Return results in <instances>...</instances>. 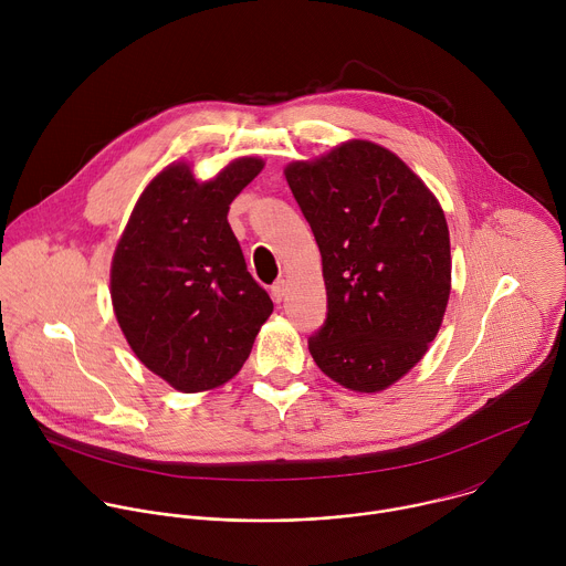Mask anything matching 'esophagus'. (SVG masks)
Here are the masks:
<instances>
[{
  "label": "esophagus",
  "instance_id": "34e87169",
  "mask_svg": "<svg viewBox=\"0 0 566 566\" xmlns=\"http://www.w3.org/2000/svg\"><path fill=\"white\" fill-rule=\"evenodd\" d=\"M284 295H286V282H284V280H277V282L271 286V297H273L275 302H282Z\"/></svg>",
  "mask_w": 566,
  "mask_h": 566
}]
</instances>
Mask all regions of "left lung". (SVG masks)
<instances>
[{
    "mask_svg": "<svg viewBox=\"0 0 566 566\" xmlns=\"http://www.w3.org/2000/svg\"><path fill=\"white\" fill-rule=\"evenodd\" d=\"M284 177L315 234L329 304L308 352L338 385L382 391L441 329L452 289L443 208L391 149L363 138L291 160Z\"/></svg>",
    "mask_w": 566,
    "mask_h": 566,
    "instance_id": "1",
    "label": "left lung"
}]
</instances>
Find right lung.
I'll use <instances>...</instances> for the list:
<instances>
[{
	"instance_id": "right-lung-1",
	"label": "right lung",
	"mask_w": 566,
	"mask_h": 566,
	"mask_svg": "<svg viewBox=\"0 0 566 566\" xmlns=\"http://www.w3.org/2000/svg\"><path fill=\"white\" fill-rule=\"evenodd\" d=\"M262 170L260 156H239L199 181L188 160H175L145 186L116 244L118 327L136 358L179 391L228 382L273 313L228 223L232 199Z\"/></svg>"
}]
</instances>
